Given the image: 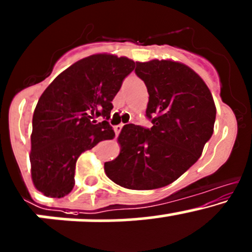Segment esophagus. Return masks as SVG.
I'll use <instances>...</instances> for the list:
<instances>
[{
  "label": "esophagus",
  "mask_w": 252,
  "mask_h": 252,
  "mask_svg": "<svg viewBox=\"0 0 252 252\" xmlns=\"http://www.w3.org/2000/svg\"><path fill=\"white\" fill-rule=\"evenodd\" d=\"M123 126H124V124H118V126H115V133L117 134V135L121 133V130H122V128H123Z\"/></svg>",
  "instance_id": "esophagus-1"
}]
</instances>
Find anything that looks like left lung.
Segmentation results:
<instances>
[{"label":"left lung","instance_id":"8db88e82","mask_svg":"<svg viewBox=\"0 0 252 252\" xmlns=\"http://www.w3.org/2000/svg\"><path fill=\"white\" fill-rule=\"evenodd\" d=\"M135 73L147 87L146 116L153 126H124L118 136L121 152L106 161L105 173L124 189H160L202 156L214 133L215 102L203 79L181 63H136Z\"/></svg>","mask_w":252,"mask_h":252}]
</instances>
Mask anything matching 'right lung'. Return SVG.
Returning a JSON list of instances; mask_svg holds the SVG:
<instances>
[{
  "instance_id": "right-lung-1",
  "label": "right lung",
  "mask_w": 252,
  "mask_h": 252,
  "mask_svg": "<svg viewBox=\"0 0 252 252\" xmlns=\"http://www.w3.org/2000/svg\"><path fill=\"white\" fill-rule=\"evenodd\" d=\"M134 67L126 57L94 54L63 71L43 92L33 112L30 152L39 192L50 198L68 194L81 153L113 139L112 100ZM97 117L105 121L96 124Z\"/></svg>"
}]
</instances>
